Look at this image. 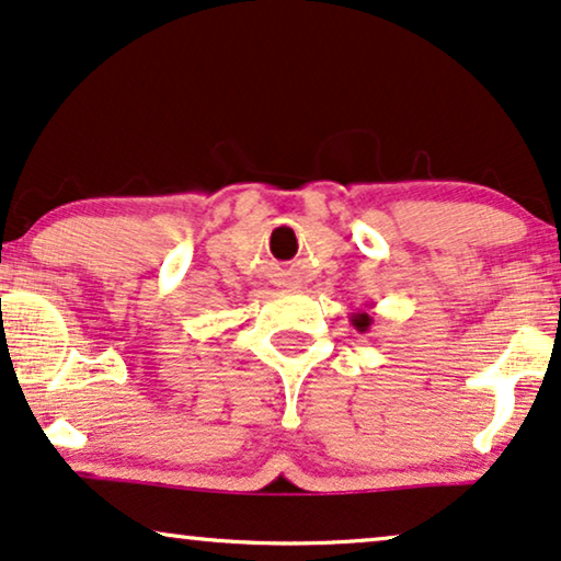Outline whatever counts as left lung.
<instances>
[{"label":"left lung","mask_w":561,"mask_h":561,"mask_svg":"<svg viewBox=\"0 0 561 561\" xmlns=\"http://www.w3.org/2000/svg\"><path fill=\"white\" fill-rule=\"evenodd\" d=\"M367 310H369V308H367ZM367 310H356V312H351V325H354L358 333L369 331V325H371V316H369Z\"/></svg>","instance_id":"left-lung-1"}]
</instances>
